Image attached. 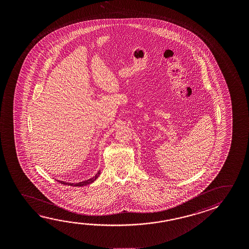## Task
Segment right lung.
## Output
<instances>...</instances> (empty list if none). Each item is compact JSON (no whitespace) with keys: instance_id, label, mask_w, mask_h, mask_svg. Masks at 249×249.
I'll return each mask as SVG.
<instances>
[{"instance_id":"right-lung-1","label":"right lung","mask_w":249,"mask_h":249,"mask_svg":"<svg viewBox=\"0 0 249 249\" xmlns=\"http://www.w3.org/2000/svg\"><path fill=\"white\" fill-rule=\"evenodd\" d=\"M101 175V170H99L95 176H93L92 178H90L89 179H86L81 182H75V183H70V182H66V181H62V180H58L60 183L63 184V185H69V186H73V187H83V186H87L89 184L93 183L95 179L98 178L99 176Z\"/></svg>"}]
</instances>
